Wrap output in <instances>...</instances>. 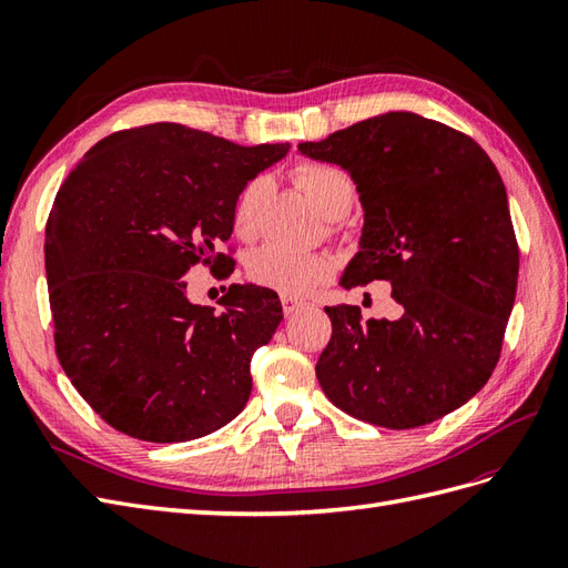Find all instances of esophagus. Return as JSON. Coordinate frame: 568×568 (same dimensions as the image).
Wrapping results in <instances>:
<instances>
[{"instance_id": "esophagus-1", "label": "esophagus", "mask_w": 568, "mask_h": 568, "mask_svg": "<svg viewBox=\"0 0 568 568\" xmlns=\"http://www.w3.org/2000/svg\"><path fill=\"white\" fill-rule=\"evenodd\" d=\"M307 303H303V301H296V298H288V296H282V311H284V315L286 317H291L294 313H298V311H303Z\"/></svg>"}]
</instances>
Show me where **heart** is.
<instances>
[{
	"label": "heart",
	"mask_w": 568,
	"mask_h": 568,
	"mask_svg": "<svg viewBox=\"0 0 568 568\" xmlns=\"http://www.w3.org/2000/svg\"><path fill=\"white\" fill-rule=\"evenodd\" d=\"M294 180L324 217L338 220L351 211L355 186L343 170L326 163H301L294 170ZM263 196L265 180H251L236 196L232 225L239 236H253ZM248 274L253 282L274 288L282 296L298 298L329 277V261L320 253H288L280 246H261L248 257Z\"/></svg>",
	"instance_id": "b5f03b06"
}]
</instances>
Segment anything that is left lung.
Listing matches in <instances>:
<instances>
[{
	"mask_svg": "<svg viewBox=\"0 0 568 568\" xmlns=\"http://www.w3.org/2000/svg\"><path fill=\"white\" fill-rule=\"evenodd\" d=\"M341 165L365 211L341 286L390 284L395 320L324 307L317 379L338 409L384 428L432 424L486 386L517 296L519 248L500 173L471 136L388 111L298 144Z\"/></svg>",
	"mask_w": 568,
	"mask_h": 568,
	"instance_id": "1",
	"label": "left lung"
}]
</instances>
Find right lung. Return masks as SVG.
<instances>
[{
	"mask_svg": "<svg viewBox=\"0 0 568 568\" xmlns=\"http://www.w3.org/2000/svg\"><path fill=\"white\" fill-rule=\"evenodd\" d=\"M286 144L239 146L178 123L97 142L61 184L44 267L59 363L97 415L149 443H184L248 403L251 357L282 322L272 288L232 284L220 305L182 280L232 236L242 189Z\"/></svg>",
	"mask_w": 568,
	"mask_h": 568,
	"instance_id": "obj_1",
	"label": "right lung"
}]
</instances>
